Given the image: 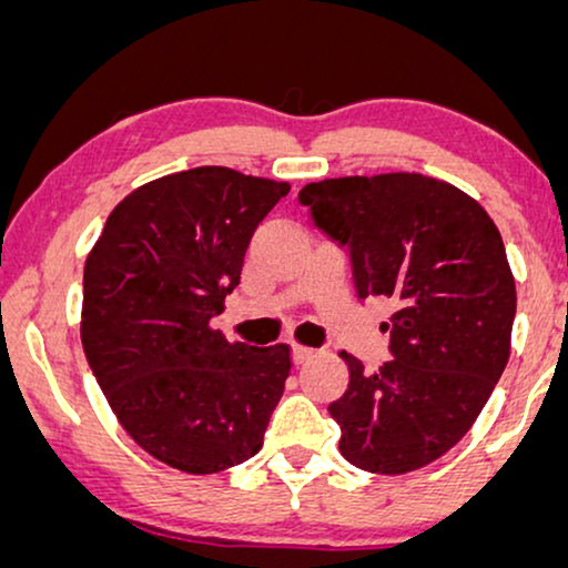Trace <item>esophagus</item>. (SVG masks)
<instances>
[{"mask_svg": "<svg viewBox=\"0 0 568 568\" xmlns=\"http://www.w3.org/2000/svg\"><path fill=\"white\" fill-rule=\"evenodd\" d=\"M315 356V352L310 346H300V344H294L292 346V362L294 364H305V362H310Z\"/></svg>", "mask_w": 568, "mask_h": 568, "instance_id": "1", "label": "esophagus"}]
</instances>
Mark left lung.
Here are the masks:
<instances>
[{"label":"left lung","instance_id":"8db88e82","mask_svg":"<svg viewBox=\"0 0 568 568\" xmlns=\"http://www.w3.org/2000/svg\"><path fill=\"white\" fill-rule=\"evenodd\" d=\"M300 204L348 251L356 294L395 302L390 362L364 372L341 352V455L379 476L424 468L468 434L509 362L517 292L499 230L468 193L418 173L307 183Z\"/></svg>","mask_w":568,"mask_h":568}]
</instances>
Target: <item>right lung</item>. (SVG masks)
Instances as JSON below:
<instances>
[{"label":"right lung","mask_w":568,"mask_h":568,"mask_svg":"<svg viewBox=\"0 0 568 568\" xmlns=\"http://www.w3.org/2000/svg\"><path fill=\"white\" fill-rule=\"evenodd\" d=\"M290 183L193 168L131 191L84 263L82 346L115 418L144 453L193 476L263 445L290 346L230 344L212 317Z\"/></svg>","instance_id":"1"}]
</instances>
